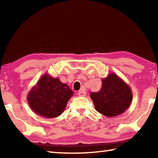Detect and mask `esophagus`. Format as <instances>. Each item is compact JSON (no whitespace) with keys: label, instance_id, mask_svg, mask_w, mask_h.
<instances>
[{"label":"esophagus","instance_id":"obj_1","mask_svg":"<svg viewBox=\"0 0 158 158\" xmlns=\"http://www.w3.org/2000/svg\"><path fill=\"white\" fill-rule=\"evenodd\" d=\"M85 95H86V93H85V90L84 89H82L80 90V91L78 93V95L80 96V97H85Z\"/></svg>","mask_w":158,"mask_h":158}]
</instances>
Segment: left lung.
Returning a JSON list of instances; mask_svg holds the SVG:
<instances>
[{"mask_svg": "<svg viewBox=\"0 0 158 158\" xmlns=\"http://www.w3.org/2000/svg\"><path fill=\"white\" fill-rule=\"evenodd\" d=\"M102 85L97 93H90L95 108L106 117L122 114L130 107L132 100L130 87L116 74L110 73L102 79Z\"/></svg>", "mask_w": 158, "mask_h": 158, "instance_id": "left-lung-1", "label": "left lung"}]
</instances>
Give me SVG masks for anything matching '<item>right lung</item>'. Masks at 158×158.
I'll return each mask as SVG.
<instances>
[{"mask_svg": "<svg viewBox=\"0 0 158 158\" xmlns=\"http://www.w3.org/2000/svg\"><path fill=\"white\" fill-rule=\"evenodd\" d=\"M74 93L68 85L44 74L27 95L31 109L42 117L52 118L59 116Z\"/></svg>", "mask_w": 158, "mask_h": 158, "instance_id": "right-lung-1", "label": "right lung"}]
</instances>
